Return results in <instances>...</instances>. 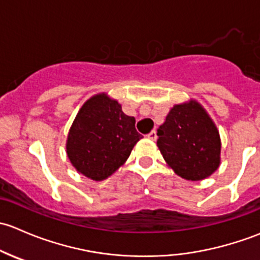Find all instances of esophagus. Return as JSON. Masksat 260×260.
<instances>
[{"label": "esophagus", "instance_id": "1", "mask_svg": "<svg viewBox=\"0 0 260 260\" xmlns=\"http://www.w3.org/2000/svg\"><path fill=\"white\" fill-rule=\"evenodd\" d=\"M148 138L150 139V140H152V141H155L157 139V135H156V131L155 130H152V131H150V133L148 134Z\"/></svg>", "mask_w": 260, "mask_h": 260}]
</instances>
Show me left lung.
<instances>
[{
  "instance_id": "obj_1",
  "label": "left lung",
  "mask_w": 260,
  "mask_h": 260,
  "mask_svg": "<svg viewBox=\"0 0 260 260\" xmlns=\"http://www.w3.org/2000/svg\"><path fill=\"white\" fill-rule=\"evenodd\" d=\"M157 146L168 165L181 178H208L220 164V136L215 124L195 100L175 105L157 129Z\"/></svg>"
}]
</instances>
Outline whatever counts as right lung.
I'll list each match as a JSON object with an SVG mask.
<instances>
[{
    "mask_svg": "<svg viewBox=\"0 0 260 260\" xmlns=\"http://www.w3.org/2000/svg\"><path fill=\"white\" fill-rule=\"evenodd\" d=\"M143 136L135 117L106 93L92 96L77 112L66 141V152L79 173L95 181L109 178L130 156Z\"/></svg>",
    "mask_w": 260,
    "mask_h": 260,
    "instance_id": "add662e5",
    "label": "right lung"
}]
</instances>
